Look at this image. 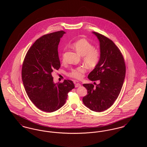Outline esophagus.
I'll return each instance as SVG.
<instances>
[{
	"label": "esophagus",
	"instance_id": "obj_1",
	"mask_svg": "<svg viewBox=\"0 0 147 147\" xmlns=\"http://www.w3.org/2000/svg\"><path fill=\"white\" fill-rule=\"evenodd\" d=\"M80 85H81V84H79V83H77L75 85V86H76V88H78V87H79Z\"/></svg>",
	"mask_w": 147,
	"mask_h": 147
}]
</instances>
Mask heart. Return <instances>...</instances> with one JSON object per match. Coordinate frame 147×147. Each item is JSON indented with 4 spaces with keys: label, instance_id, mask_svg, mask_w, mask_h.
<instances>
[{
    "label": "heart",
    "instance_id": "1",
    "mask_svg": "<svg viewBox=\"0 0 147 147\" xmlns=\"http://www.w3.org/2000/svg\"><path fill=\"white\" fill-rule=\"evenodd\" d=\"M72 46L76 49L77 52L83 56L84 62L90 67H95L99 62L100 53L98 49L85 39H80L72 43ZM65 50L62 53V60H64ZM86 72V68L83 66H80L71 69L68 75L71 78L80 79L83 77V74Z\"/></svg>",
    "mask_w": 147,
    "mask_h": 147
}]
</instances>
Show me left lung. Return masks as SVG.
<instances>
[{"instance_id": "left-lung-1", "label": "left lung", "mask_w": 147, "mask_h": 147, "mask_svg": "<svg viewBox=\"0 0 147 147\" xmlns=\"http://www.w3.org/2000/svg\"><path fill=\"white\" fill-rule=\"evenodd\" d=\"M100 42L99 62L88 75L91 81L99 80L95 87L84 84L88 94L83 98L84 105L95 112H102L112 106L117 98L124 82L126 65L120 50L112 40L92 32Z\"/></svg>"}]
</instances>
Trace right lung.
<instances>
[{
    "instance_id": "obj_1",
    "label": "right lung",
    "mask_w": 147,
    "mask_h": 147,
    "mask_svg": "<svg viewBox=\"0 0 147 147\" xmlns=\"http://www.w3.org/2000/svg\"><path fill=\"white\" fill-rule=\"evenodd\" d=\"M63 31L43 35L28 49L24 60L21 76L27 95L32 103L44 112H52L65 104L73 82L64 80L54 83L52 74L61 67L58 47Z\"/></svg>"
}]
</instances>
